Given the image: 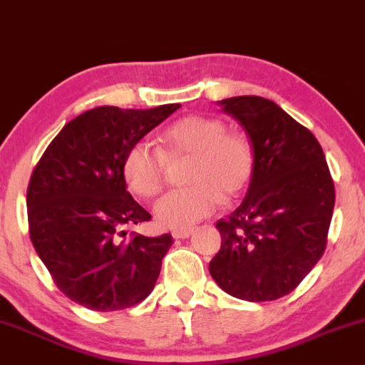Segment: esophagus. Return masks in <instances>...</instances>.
Instances as JSON below:
<instances>
[{
    "instance_id": "1",
    "label": "esophagus",
    "mask_w": 365,
    "mask_h": 365,
    "mask_svg": "<svg viewBox=\"0 0 365 365\" xmlns=\"http://www.w3.org/2000/svg\"><path fill=\"white\" fill-rule=\"evenodd\" d=\"M192 232H194L192 228H180V230H173L171 235H173V238H178V240H183V238L190 237Z\"/></svg>"
}]
</instances>
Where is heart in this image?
I'll return each mask as SVG.
<instances>
[{"label":"heart","mask_w":365,"mask_h":365,"mask_svg":"<svg viewBox=\"0 0 365 365\" xmlns=\"http://www.w3.org/2000/svg\"><path fill=\"white\" fill-rule=\"evenodd\" d=\"M188 158L182 180L188 185L163 197L154 207L166 228H188L212 215L225 200L233 199L252 177V149L244 137L226 132L220 120L185 116L161 133L158 150L137 142L123 158L125 183L142 199L163 190L166 163Z\"/></svg>","instance_id":"heart-1"}]
</instances>
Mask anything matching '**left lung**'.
Returning a JSON list of instances; mask_svg holds the SVG:
<instances>
[{
  "mask_svg": "<svg viewBox=\"0 0 365 365\" xmlns=\"http://www.w3.org/2000/svg\"><path fill=\"white\" fill-rule=\"evenodd\" d=\"M240 121L254 150L244 202L216 228L221 247L209 273L226 293L249 302L288 295L326 249L334 183L309 128L259 96L220 101Z\"/></svg>",
  "mask_w": 365,
  "mask_h": 365,
  "instance_id": "left-lung-1",
  "label": "left lung"
}]
</instances>
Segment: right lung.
Instances as JSON below:
<instances>
[{"mask_svg": "<svg viewBox=\"0 0 365 365\" xmlns=\"http://www.w3.org/2000/svg\"><path fill=\"white\" fill-rule=\"evenodd\" d=\"M180 104L150 110L99 106L65 125L32 171L29 233L54 283L73 302L99 312L128 309L153 292L168 233L128 240L125 226L150 220L128 194L123 158Z\"/></svg>", "mask_w": 365, "mask_h": 365, "instance_id": "right-lung-1", "label": "right lung"}]
</instances>
